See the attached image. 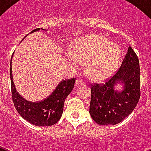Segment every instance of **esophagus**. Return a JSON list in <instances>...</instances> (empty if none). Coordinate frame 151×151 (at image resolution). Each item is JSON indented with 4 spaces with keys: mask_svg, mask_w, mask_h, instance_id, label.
<instances>
[{
    "mask_svg": "<svg viewBox=\"0 0 151 151\" xmlns=\"http://www.w3.org/2000/svg\"><path fill=\"white\" fill-rule=\"evenodd\" d=\"M84 81H83L80 78H78L77 80H76V82H75V85L76 86H78V85H84Z\"/></svg>",
    "mask_w": 151,
    "mask_h": 151,
    "instance_id": "esophagus-1",
    "label": "esophagus"
}]
</instances>
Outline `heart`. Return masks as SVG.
Segmentation results:
<instances>
[{
    "label": "heart",
    "mask_w": 151,
    "mask_h": 151,
    "mask_svg": "<svg viewBox=\"0 0 151 151\" xmlns=\"http://www.w3.org/2000/svg\"><path fill=\"white\" fill-rule=\"evenodd\" d=\"M70 61L86 62L85 72L93 81H103L114 73L119 64V46L103 36L92 34L76 40L71 45Z\"/></svg>",
    "instance_id": "heart-1"
}]
</instances>
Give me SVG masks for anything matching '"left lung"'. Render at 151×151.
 <instances>
[{"label":"left lung","instance_id":"obj_1","mask_svg":"<svg viewBox=\"0 0 151 151\" xmlns=\"http://www.w3.org/2000/svg\"><path fill=\"white\" fill-rule=\"evenodd\" d=\"M121 83L118 92L115 85ZM89 114L97 124H116L131 114L140 97V69L138 56L131 47L121 67L105 84H92Z\"/></svg>","mask_w":151,"mask_h":151}]
</instances>
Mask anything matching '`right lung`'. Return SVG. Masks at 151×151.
I'll list each match as a JSON object with an SVG mask.
<instances>
[{
  "instance_id": "right-lung-1",
  "label": "right lung",
  "mask_w": 151,
  "mask_h": 151,
  "mask_svg": "<svg viewBox=\"0 0 151 151\" xmlns=\"http://www.w3.org/2000/svg\"><path fill=\"white\" fill-rule=\"evenodd\" d=\"M39 29H41L37 28L34 29L29 34L38 31ZM12 57L10 63L12 96L14 106L18 113L23 119L37 126H51L57 123L63 114L65 99L73 90L76 78L62 81L52 92V94L44 100L35 103L29 102L23 99L15 89L12 73Z\"/></svg>"
}]
</instances>
